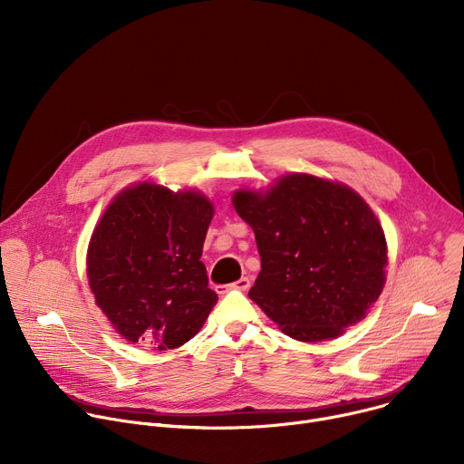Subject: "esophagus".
<instances>
[{
    "instance_id": "esophagus-1",
    "label": "esophagus",
    "mask_w": 464,
    "mask_h": 464,
    "mask_svg": "<svg viewBox=\"0 0 464 464\" xmlns=\"http://www.w3.org/2000/svg\"><path fill=\"white\" fill-rule=\"evenodd\" d=\"M249 285H251L249 277H240L238 281H235L233 285H229V288H235V290H247ZM220 288H224V286H220Z\"/></svg>"
}]
</instances>
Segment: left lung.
I'll return each mask as SVG.
<instances>
[{
  "label": "left lung",
  "instance_id": "left-lung-1",
  "mask_svg": "<svg viewBox=\"0 0 464 464\" xmlns=\"http://www.w3.org/2000/svg\"><path fill=\"white\" fill-rule=\"evenodd\" d=\"M233 206L251 226L260 255L249 299L286 336L333 340L365 317L385 285L387 244L358 192L288 174L264 192L237 190Z\"/></svg>",
  "mask_w": 464,
  "mask_h": 464
}]
</instances>
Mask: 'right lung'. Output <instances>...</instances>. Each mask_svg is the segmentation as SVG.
<instances>
[{"instance_id":"right-lung-1","label":"right lung","mask_w":464,"mask_h":464,"mask_svg":"<svg viewBox=\"0 0 464 464\" xmlns=\"http://www.w3.org/2000/svg\"><path fill=\"white\" fill-rule=\"evenodd\" d=\"M213 215L200 190L149 181L113 198L86 264L95 303L124 340L169 351L200 333L218 301L200 260Z\"/></svg>"}]
</instances>
